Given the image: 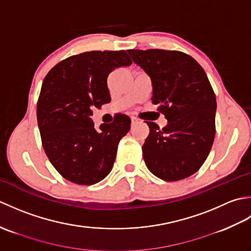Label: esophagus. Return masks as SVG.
I'll list each match as a JSON object with an SVG mask.
<instances>
[{
  "mask_svg": "<svg viewBox=\"0 0 251 251\" xmlns=\"http://www.w3.org/2000/svg\"><path fill=\"white\" fill-rule=\"evenodd\" d=\"M137 122H138L137 117H135V116H131V124H135V123H137Z\"/></svg>",
  "mask_w": 251,
  "mask_h": 251,
  "instance_id": "34e87169",
  "label": "esophagus"
}]
</instances>
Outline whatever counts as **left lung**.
Wrapping results in <instances>:
<instances>
[{
  "label": "left lung",
  "mask_w": 251,
  "mask_h": 251,
  "mask_svg": "<svg viewBox=\"0 0 251 251\" xmlns=\"http://www.w3.org/2000/svg\"><path fill=\"white\" fill-rule=\"evenodd\" d=\"M132 60L150 74L152 103L166 117L163 129L146 122V165L157 178L179 181L204 164L216 134V96L199 62L179 50H129Z\"/></svg>",
  "instance_id": "left-lung-1"
}]
</instances>
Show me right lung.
Here are the masks:
<instances>
[{
    "mask_svg": "<svg viewBox=\"0 0 251 251\" xmlns=\"http://www.w3.org/2000/svg\"><path fill=\"white\" fill-rule=\"evenodd\" d=\"M131 63L125 50H93L60 61L45 76L36 104L42 146L70 182L95 184L113 167L119 142L130 128L129 116L117 114L97 131L92 115L110 102V72Z\"/></svg>",
    "mask_w": 251,
    "mask_h": 251,
    "instance_id": "obj_1",
    "label": "right lung"
}]
</instances>
